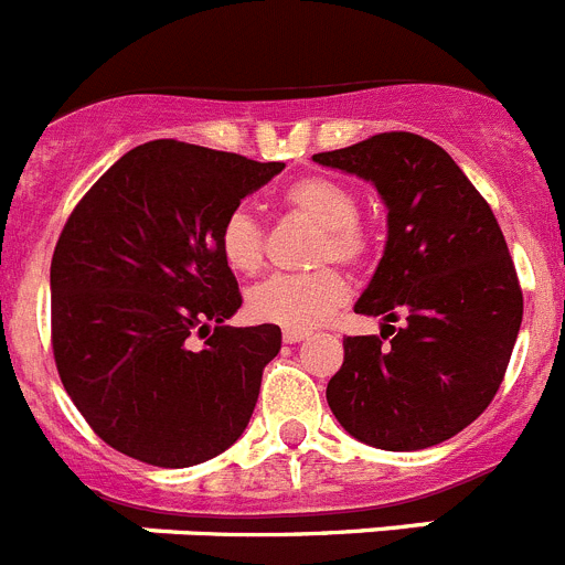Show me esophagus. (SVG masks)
I'll return each mask as SVG.
<instances>
[{
    "instance_id": "obj_1",
    "label": "esophagus",
    "mask_w": 565,
    "mask_h": 565,
    "mask_svg": "<svg viewBox=\"0 0 565 565\" xmlns=\"http://www.w3.org/2000/svg\"><path fill=\"white\" fill-rule=\"evenodd\" d=\"M307 335H310L307 330H284V341L287 343H298V341H303Z\"/></svg>"
}]
</instances>
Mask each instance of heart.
Returning a JSON list of instances; mask_svg holds the SVG:
<instances>
[{"instance_id": "heart-1", "label": "heart", "mask_w": 565, "mask_h": 565, "mask_svg": "<svg viewBox=\"0 0 565 565\" xmlns=\"http://www.w3.org/2000/svg\"><path fill=\"white\" fill-rule=\"evenodd\" d=\"M289 213L318 224L321 235L312 247V262L361 264L370 255V235L358 222V195L343 181L330 175H303L292 181L281 195ZM218 253L224 264L238 276H255L264 267L267 233L249 210L238 207L224 215L218 227ZM350 296V287L338 269L312 273H284L249 289L247 307L258 321L278 323L287 330H312L330 318Z\"/></svg>"}]
</instances>
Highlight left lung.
Here are the masks:
<instances>
[{
    "label": "left lung",
    "instance_id": "1",
    "mask_svg": "<svg viewBox=\"0 0 565 565\" xmlns=\"http://www.w3.org/2000/svg\"><path fill=\"white\" fill-rule=\"evenodd\" d=\"M312 159L372 181L390 210L384 258L355 303L390 323L381 338H343L327 404L352 438L377 449L444 444L492 404L523 321L498 218L452 156L424 136L377 134Z\"/></svg>",
    "mask_w": 565,
    "mask_h": 565
}]
</instances>
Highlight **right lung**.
<instances>
[{
    "label": "right lung",
    "instance_id": "1",
    "mask_svg": "<svg viewBox=\"0 0 565 565\" xmlns=\"http://www.w3.org/2000/svg\"><path fill=\"white\" fill-rule=\"evenodd\" d=\"M281 170V161L147 141L67 218L51 262L53 358L82 418L127 458L184 469L247 429L281 330L224 323L242 292L218 227ZM193 334L205 338L201 348Z\"/></svg>",
    "mask_w": 565,
    "mask_h": 565
}]
</instances>
